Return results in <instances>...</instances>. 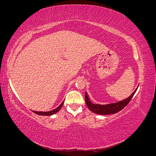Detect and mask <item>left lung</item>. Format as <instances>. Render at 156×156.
Here are the masks:
<instances>
[{"instance_id":"obj_1","label":"left lung","mask_w":156,"mask_h":156,"mask_svg":"<svg viewBox=\"0 0 156 156\" xmlns=\"http://www.w3.org/2000/svg\"><path fill=\"white\" fill-rule=\"evenodd\" d=\"M138 88V87H137ZM137 88L135 89V90L132 93L131 95L127 98L125 99V100L114 103H110V104L107 105H100V104H94L90 100H89L88 94L87 92H85V102L87 107L91 111L93 112L96 113V114L98 115H111V114H115L118 112L121 111L129 103V102L131 101L132 98L133 97L135 93L136 92Z\"/></svg>"}]
</instances>
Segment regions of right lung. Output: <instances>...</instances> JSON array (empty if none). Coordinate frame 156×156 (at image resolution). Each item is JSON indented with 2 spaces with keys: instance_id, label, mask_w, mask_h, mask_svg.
I'll use <instances>...</instances> for the list:
<instances>
[{
  "instance_id": "right-lung-1",
  "label": "right lung",
  "mask_w": 156,
  "mask_h": 156,
  "mask_svg": "<svg viewBox=\"0 0 156 156\" xmlns=\"http://www.w3.org/2000/svg\"><path fill=\"white\" fill-rule=\"evenodd\" d=\"M64 104V101H62V103H61V104L57 107L55 108V109L52 110V111H48V112H42V111H32V112H34V113H36V114L37 115H42V116H50V115H54L55 114V113H56L57 112L59 111V110L61 108V107H62Z\"/></svg>"
}]
</instances>
